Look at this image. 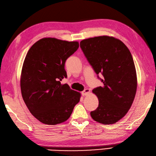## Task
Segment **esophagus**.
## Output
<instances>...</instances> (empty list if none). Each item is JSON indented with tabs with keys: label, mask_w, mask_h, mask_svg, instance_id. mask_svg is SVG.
I'll return each mask as SVG.
<instances>
[{
	"label": "esophagus",
	"mask_w": 156,
	"mask_h": 156,
	"mask_svg": "<svg viewBox=\"0 0 156 156\" xmlns=\"http://www.w3.org/2000/svg\"><path fill=\"white\" fill-rule=\"evenodd\" d=\"M89 93H90V90L89 89H85L84 91H82L81 94L83 96H85V95H87Z\"/></svg>",
	"instance_id": "obj_1"
}]
</instances>
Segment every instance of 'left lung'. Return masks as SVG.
Returning <instances> with one entry per match:
<instances>
[{
    "label": "left lung",
    "mask_w": 156,
    "mask_h": 156,
    "mask_svg": "<svg viewBox=\"0 0 156 156\" xmlns=\"http://www.w3.org/2000/svg\"><path fill=\"white\" fill-rule=\"evenodd\" d=\"M80 47L97 75L102 74V87L93 90L99 106L90 114L96 122L113 124L126 115L137 90V75L129 50L122 41L109 36L84 39Z\"/></svg>",
    "instance_id": "1"
}]
</instances>
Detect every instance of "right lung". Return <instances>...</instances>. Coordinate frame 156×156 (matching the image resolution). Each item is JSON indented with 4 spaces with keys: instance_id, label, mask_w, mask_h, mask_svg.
I'll return each mask as SVG.
<instances>
[{
    "instance_id": "1",
    "label": "right lung",
    "mask_w": 156,
    "mask_h": 156,
    "mask_svg": "<svg viewBox=\"0 0 156 156\" xmlns=\"http://www.w3.org/2000/svg\"><path fill=\"white\" fill-rule=\"evenodd\" d=\"M79 46L77 41L43 38L26 55L20 90L30 112L41 123L54 126L65 122L80 101V93L61 83L67 77L65 61Z\"/></svg>"
}]
</instances>
